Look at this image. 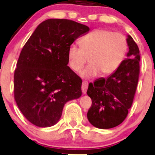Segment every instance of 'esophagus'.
Returning <instances> with one entry per match:
<instances>
[{"instance_id":"esophagus-1","label":"esophagus","mask_w":155,"mask_h":155,"mask_svg":"<svg viewBox=\"0 0 155 155\" xmlns=\"http://www.w3.org/2000/svg\"><path fill=\"white\" fill-rule=\"evenodd\" d=\"M87 89H88V83L87 81H83V83H82V86H81V90H82V93H83L84 94H85L87 93Z\"/></svg>"}]
</instances>
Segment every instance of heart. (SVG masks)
<instances>
[{
	"instance_id": "obj_1",
	"label": "heart",
	"mask_w": 155,
	"mask_h": 155,
	"mask_svg": "<svg viewBox=\"0 0 155 155\" xmlns=\"http://www.w3.org/2000/svg\"><path fill=\"white\" fill-rule=\"evenodd\" d=\"M80 45L68 46L67 60L70 68L78 71L87 61L85 56L89 57L90 64L80 71L84 79L114 73L124 61L128 48L124 36L106 29L91 31L80 40Z\"/></svg>"
}]
</instances>
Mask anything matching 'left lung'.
Wrapping results in <instances>:
<instances>
[{
    "instance_id": "8db88e82",
    "label": "left lung",
    "mask_w": 155,
    "mask_h": 155,
    "mask_svg": "<svg viewBox=\"0 0 155 155\" xmlns=\"http://www.w3.org/2000/svg\"><path fill=\"white\" fill-rule=\"evenodd\" d=\"M129 51L119 68L107 79L89 84L87 95L92 104L88 120L99 129H111L120 124L128 114L134 99L139 74L140 50L132 36L127 35Z\"/></svg>"
}]
</instances>
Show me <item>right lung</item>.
Returning <instances> with one entry per match:
<instances>
[{
    "instance_id": "right-lung-1",
    "label": "right lung",
    "mask_w": 155,
    "mask_h": 155,
    "mask_svg": "<svg viewBox=\"0 0 155 155\" xmlns=\"http://www.w3.org/2000/svg\"><path fill=\"white\" fill-rule=\"evenodd\" d=\"M89 31L74 21L51 18L40 23L25 43L15 70L14 97L33 124L54 126L65 104L81 96L82 80L67 66V51Z\"/></svg>"
}]
</instances>
